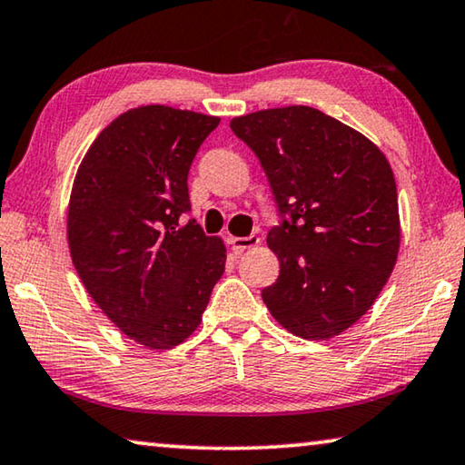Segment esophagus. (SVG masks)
<instances>
[{
	"label": "esophagus",
	"mask_w": 465,
	"mask_h": 465,
	"mask_svg": "<svg viewBox=\"0 0 465 465\" xmlns=\"http://www.w3.org/2000/svg\"><path fill=\"white\" fill-rule=\"evenodd\" d=\"M259 242H261L259 235H246V238H232L230 244L235 252H244L248 248L259 246Z\"/></svg>",
	"instance_id": "obj_1"
}]
</instances>
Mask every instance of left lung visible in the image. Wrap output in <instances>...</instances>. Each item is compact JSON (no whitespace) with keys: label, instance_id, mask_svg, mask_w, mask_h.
<instances>
[{"label":"left lung","instance_id":"left-lung-1","mask_svg":"<svg viewBox=\"0 0 465 465\" xmlns=\"http://www.w3.org/2000/svg\"><path fill=\"white\" fill-rule=\"evenodd\" d=\"M261 161L282 223L267 233L280 275L262 290L294 336L328 341L367 313L397 262V183L376 143L311 106L235 116Z\"/></svg>","mask_w":465,"mask_h":465}]
</instances>
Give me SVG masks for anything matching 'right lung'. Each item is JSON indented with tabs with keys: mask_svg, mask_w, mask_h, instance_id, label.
<instances>
[{
	"mask_svg": "<svg viewBox=\"0 0 465 465\" xmlns=\"http://www.w3.org/2000/svg\"><path fill=\"white\" fill-rule=\"evenodd\" d=\"M217 116L131 108L89 145L74 177L66 235L83 286L145 349L182 344L225 272V244L188 213V173Z\"/></svg>",
	"mask_w": 465,
	"mask_h": 465,
	"instance_id": "add662e5",
	"label": "right lung"
}]
</instances>
